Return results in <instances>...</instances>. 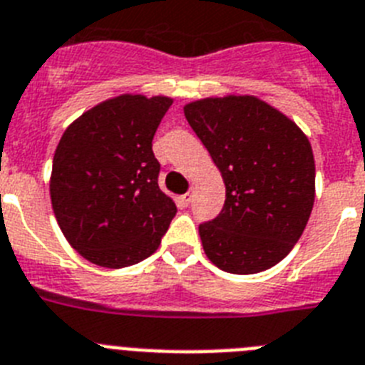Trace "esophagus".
Listing matches in <instances>:
<instances>
[{
	"label": "esophagus",
	"mask_w": 365,
	"mask_h": 365,
	"mask_svg": "<svg viewBox=\"0 0 365 365\" xmlns=\"http://www.w3.org/2000/svg\"><path fill=\"white\" fill-rule=\"evenodd\" d=\"M192 199H194V194H192V192H186V194L180 197V201H182V205H185V207H188V205L192 203Z\"/></svg>",
	"instance_id": "obj_1"
}]
</instances>
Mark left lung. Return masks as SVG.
<instances>
[{
  "instance_id": "obj_1",
  "label": "left lung",
  "mask_w": 365,
  "mask_h": 365,
  "mask_svg": "<svg viewBox=\"0 0 365 365\" xmlns=\"http://www.w3.org/2000/svg\"><path fill=\"white\" fill-rule=\"evenodd\" d=\"M185 116L225 182L221 212L199 225L207 257L236 275L275 266L312 212L316 166L308 138L251 96L201 99L186 105Z\"/></svg>"
}]
</instances>
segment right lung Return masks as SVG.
I'll use <instances>...</instances> for the list:
<instances>
[{"instance_id": "add662e5", "label": "right lung", "mask_w": 365, "mask_h": 365, "mask_svg": "<svg viewBox=\"0 0 365 365\" xmlns=\"http://www.w3.org/2000/svg\"><path fill=\"white\" fill-rule=\"evenodd\" d=\"M170 98L120 96L85 112L64 130L53 157V212L86 260L127 267L160 245L175 203L158 188L153 136Z\"/></svg>"}]
</instances>
